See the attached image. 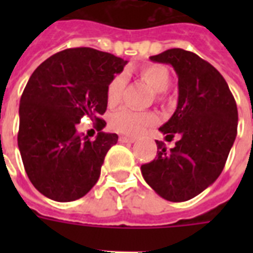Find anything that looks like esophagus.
<instances>
[{"label": "esophagus", "mask_w": 253, "mask_h": 253, "mask_svg": "<svg viewBox=\"0 0 253 253\" xmlns=\"http://www.w3.org/2000/svg\"><path fill=\"white\" fill-rule=\"evenodd\" d=\"M119 142L121 143H134V142H136V138H132V136H125V135H122V136H119Z\"/></svg>", "instance_id": "1"}]
</instances>
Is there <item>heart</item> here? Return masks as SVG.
I'll list each match as a JSON object with an SVG mask.
<instances>
[{"label": "heart", "instance_id": "1", "mask_svg": "<svg viewBox=\"0 0 253 253\" xmlns=\"http://www.w3.org/2000/svg\"><path fill=\"white\" fill-rule=\"evenodd\" d=\"M140 76L155 91L163 93L170 84L169 71L163 65H147L140 71ZM126 85V75L119 73L113 77L106 89L107 105L117 106L122 97ZM156 122V115L150 111H135L130 109H121L110 117V127L117 132L126 135H136L142 132L147 126Z\"/></svg>", "mask_w": 253, "mask_h": 253}]
</instances>
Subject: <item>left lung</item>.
<instances>
[{
	"label": "left lung",
	"instance_id": "1",
	"mask_svg": "<svg viewBox=\"0 0 253 253\" xmlns=\"http://www.w3.org/2000/svg\"><path fill=\"white\" fill-rule=\"evenodd\" d=\"M170 64L178 77L176 111L159 130L173 138L167 150L156 140L158 158L143 164V178L164 200L184 202L209 188L222 173L235 142L238 109L223 76L198 55L181 48L150 57Z\"/></svg>",
	"mask_w": 253,
	"mask_h": 253
}]
</instances>
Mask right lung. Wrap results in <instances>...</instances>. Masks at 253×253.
<instances>
[{"label":"right lung","instance_id":"1","mask_svg":"<svg viewBox=\"0 0 253 253\" xmlns=\"http://www.w3.org/2000/svg\"><path fill=\"white\" fill-rule=\"evenodd\" d=\"M126 60L97 49H64L48 57L30 77L19 103L18 147L31 184L49 200L84 197L98 181L107 151L118 135L103 132L107 85ZM84 115L96 121L94 141L81 137Z\"/></svg>","mask_w":253,"mask_h":253}]
</instances>
